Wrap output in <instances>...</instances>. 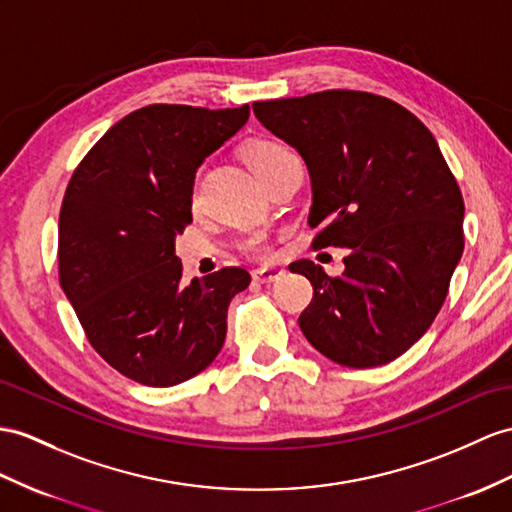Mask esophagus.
I'll use <instances>...</instances> for the list:
<instances>
[{
    "instance_id": "esophagus-1",
    "label": "esophagus",
    "mask_w": 512,
    "mask_h": 512,
    "mask_svg": "<svg viewBox=\"0 0 512 512\" xmlns=\"http://www.w3.org/2000/svg\"><path fill=\"white\" fill-rule=\"evenodd\" d=\"M252 276L260 284H271V282H278L284 276V269H280V267H260V269H254Z\"/></svg>"
}]
</instances>
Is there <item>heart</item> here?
Masks as SVG:
<instances>
[{
    "label": "heart",
    "mask_w": 512,
    "mask_h": 512,
    "mask_svg": "<svg viewBox=\"0 0 512 512\" xmlns=\"http://www.w3.org/2000/svg\"><path fill=\"white\" fill-rule=\"evenodd\" d=\"M295 158V154L291 152L289 147L278 143V141H269V139H263V141H254L252 145H249L245 149V160L249 169L254 171V176L263 182L269 173L280 167L282 162ZM247 249L249 252L254 254H263L265 252V241L263 239H252L247 243Z\"/></svg>",
    "instance_id": "b5f03b06"
}]
</instances>
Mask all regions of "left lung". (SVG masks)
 I'll use <instances>...</instances> for the list:
<instances>
[{"label": "left lung", "mask_w": 512, "mask_h": 512, "mask_svg": "<svg viewBox=\"0 0 512 512\" xmlns=\"http://www.w3.org/2000/svg\"><path fill=\"white\" fill-rule=\"evenodd\" d=\"M252 108L306 162L313 245L350 249L339 278L310 260L289 265L315 293L299 328L339 365L391 363L432 326L465 247L463 195L439 143L413 112L371 93L323 91Z\"/></svg>", "instance_id": "obj_1"}]
</instances>
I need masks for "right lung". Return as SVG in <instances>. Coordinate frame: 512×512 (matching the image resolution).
I'll return each instance as SVG.
<instances>
[{"instance_id": "1", "label": "right lung", "mask_w": 512, "mask_h": 512, "mask_svg": "<svg viewBox=\"0 0 512 512\" xmlns=\"http://www.w3.org/2000/svg\"><path fill=\"white\" fill-rule=\"evenodd\" d=\"M249 106L152 104L117 121L73 171L58 221L60 286L110 367L147 386L197 376L221 352L228 306L249 273L182 282L176 236L191 223L202 162Z\"/></svg>"}]
</instances>
